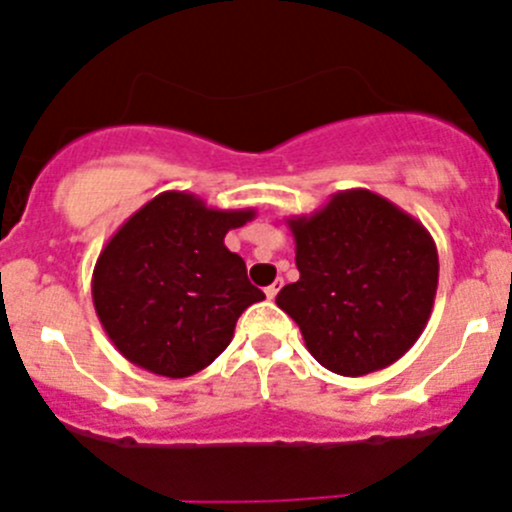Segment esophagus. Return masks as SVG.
<instances>
[{
  "instance_id": "esophagus-1",
  "label": "esophagus",
  "mask_w": 512,
  "mask_h": 512,
  "mask_svg": "<svg viewBox=\"0 0 512 512\" xmlns=\"http://www.w3.org/2000/svg\"><path fill=\"white\" fill-rule=\"evenodd\" d=\"M280 285H282V282H272L270 287H265V295H267V300H275V297H277V292H280Z\"/></svg>"
}]
</instances>
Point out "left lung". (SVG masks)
Returning <instances> with one entry per match:
<instances>
[{"label": "left lung", "instance_id": "8db88e82", "mask_svg": "<svg viewBox=\"0 0 512 512\" xmlns=\"http://www.w3.org/2000/svg\"><path fill=\"white\" fill-rule=\"evenodd\" d=\"M300 280L277 292L310 355L360 377L405 355L423 335L438 292L430 232L370 190H342L312 215L287 220Z\"/></svg>", "mask_w": 512, "mask_h": 512}]
</instances>
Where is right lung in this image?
Instances as JSON below:
<instances>
[{
  "label": "right lung",
  "mask_w": 512,
  "mask_h": 512,
  "mask_svg": "<svg viewBox=\"0 0 512 512\" xmlns=\"http://www.w3.org/2000/svg\"><path fill=\"white\" fill-rule=\"evenodd\" d=\"M255 210H215L192 192H162L124 222L92 272L99 322L132 365L165 377L205 370L265 292L225 235Z\"/></svg>",
  "instance_id": "add662e5"
}]
</instances>
